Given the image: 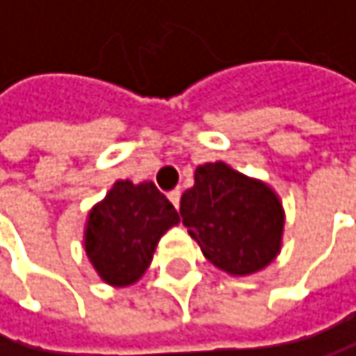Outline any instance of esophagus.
I'll return each instance as SVG.
<instances>
[{"label": "esophagus", "instance_id": "obj_1", "mask_svg": "<svg viewBox=\"0 0 356 356\" xmlns=\"http://www.w3.org/2000/svg\"><path fill=\"white\" fill-rule=\"evenodd\" d=\"M168 198H170V202L175 204V207H179V200H181V190L177 188V190L168 192Z\"/></svg>", "mask_w": 356, "mask_h": 356}]
</instances>
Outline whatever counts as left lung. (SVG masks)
<instances>
[{"mask_svg": "<svg viewBox=\"0 0 356 356\" xmlns=\"http://www.w3.org/2000/svg\"><path fill=\"white\" fill-rule=\"evenodd\" d=\"M179 211L204 258L226 273L261 271L280 252L284 213L277 196L224 162L196 168Z\"/></svg>", "mask_w": 356, "mask_h": 356, "instance_id": "obj_1", "label": "left lung"}]
</instances>
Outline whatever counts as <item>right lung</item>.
I'll return each mask as SVG.
<instances>
[{
    "label": "right lung",
    "instance_id": "1",
    "mask_svg": "<svg viewBox=\"0 0 356 356\" xmlns=\"http://www.w3.org/2000/svg\"><path fill=\"white\" fill-rule=\"evenodd\" d=\"M177 222L179 213L152 181H117L89 213L87 256L104 282L134 284L152 263L160 237Z\"/></svg>",
    "mask_w": 356,
    "mask_h": 356
}]
</instances>
